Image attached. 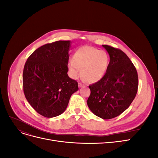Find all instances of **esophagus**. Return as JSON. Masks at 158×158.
Masks as SVG:
<instances>
[{
    "instance_id": "obj_1",
    "label": "esophagus",
    "mask_w": 158,
    "mask_h": 158,
    "mask_svg": "<svg viewBox=\"0 0 158 158\" xmlns=\"http://www.w3.org/2000/svg\"><path fill=\"white\" fill-rule=\"evenodd\" d=\"M85 84H82V83H81V82H80L79 83V87L80 88H82V87H84V86H85Z\"/></svg>"
}]
</instances>
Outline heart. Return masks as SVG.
Listing matches in <instances>:
<instances>
[{"label": "heart", "mask_w": 158, "mask_h": 158, "mask_svg": "<svg viewBox=\"0 0 158 158\" xmlns=\"http://www.w3.org/2000/svg\"><path fill=\"white\" fill-rule=\"evenodd\" d=\"M109 65V56L106 51L91 47H83L76 51L69 69L72 77L77 78L81 74L89 82H96L103 78Z\"/></svg>", "instance_id": "obj_1"}]
</instances>
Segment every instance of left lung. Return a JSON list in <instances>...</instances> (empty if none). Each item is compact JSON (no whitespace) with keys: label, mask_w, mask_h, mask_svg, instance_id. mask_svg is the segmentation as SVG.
<instances>
[{"label":"left lung","mask_w":158,"mask_h":158,"mask_svg":"<svg viewBox=\"0 0 158 158\" xmlns=\"http://www.w3.org/2000/svg\"><path fill=\"white\" fill-rule=\"evenodd\" d=\"M110 56L108 69L98 82L89 85L87 104L95 115L103 119L118 116L132 102L138 91L137 71L130 59L121 50L102 45Z\"/></svg>","instance_id":"1"}]
</instances>
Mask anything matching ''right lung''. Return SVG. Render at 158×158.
Here are the masks:
<instances>
[{"instance_id": "obj_1", "label": "right lung", "mask_w": 158, "mask_h": 158, "mask_svg": "<svg viewBox=\"0 0 158 158\" xmlns=\"http://www.w3.org/2000/svg\"><path fill=\"white\" fill-rule=\"evenodd\" d=\"M70 41H57L37 49L28 57L23 72L26 99L42 116L63 113L78 90V82L68 76Z\"/></svg>"}]
</instances>
